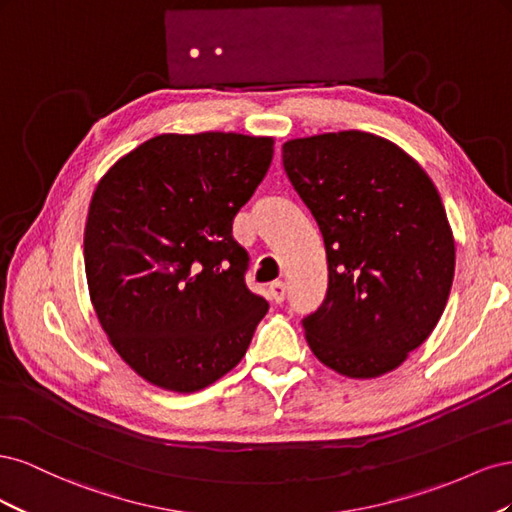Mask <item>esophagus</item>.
I'll return each mask as SVG.
<instances>
[{
    "instance_id": "obj_1",
    "label": "esophagus",
    "mask_w": 512,
    "mask_h": 512,
    "mask_svg": "<svg viewBox=\"0 0 512 512\" xmlns=\"http://www.w3.org/2000/svg\"><path fill=\"white\" fill-rule=\"evenodd\" d=\"M269 292H271V299L275 303H282L286 299V292H288V286L284 282H273L269 286Z\"/></svg>"
}]
</instances>
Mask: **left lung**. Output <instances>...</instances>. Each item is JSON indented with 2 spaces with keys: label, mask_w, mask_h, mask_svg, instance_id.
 <instances>
[{
  "label": "left lung",
  "mask_w": 512,
  "mask_h": 512,
  "mask_svg": "<svg viewBox=\"0 0 512 512\" xmlns=\"http://www.w3.org/2000/svg\"><path fill=\"white\" fill-rule=\"evenodd\" d=\"M282 160L327 250V297L303 318L309 348L348 378L393 371L436 329L453 286L436 185L404 149L359 130L294 138Z\"/></svg>",
  "instance_id": "8db88e82"
}]
</instances>
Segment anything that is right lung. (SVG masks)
Instances as JSON below:
<instances>
[{"label":"right lung","instance_id":"1","mask_svg":"<svg viewBox=\"0 0 512 512\" xmlns=\"http://www.w3.org/2000/svg\"><path fill=\"white\" fill-rule=\"evenodd\" d=\"M273 138L160 134L98 183L85 224L91 303L138 376L194 393L235 367L269 303L245 286L232 220L265 179Z\"/></svg>","mask_w":512,"mask_h":512}]
</instances>
